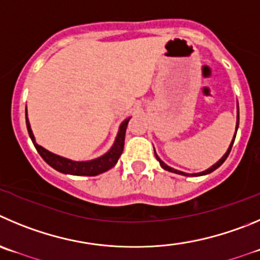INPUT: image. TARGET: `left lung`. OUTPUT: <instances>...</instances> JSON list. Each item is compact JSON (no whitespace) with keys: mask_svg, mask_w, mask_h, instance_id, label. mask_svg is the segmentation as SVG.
<instances>
[{"mask_svg":"<svg viewBox=\"0 0 260 260\" xmlns=\"http://www.w3.org/2000/svg\"><path fill=\"white\" fill-rule=\"evenodd\" d=\"M237 127H239V115H237V125H236V132H237ZM235 137H236V135H235ZM234 141H235V138H234V140H232V142H231V145H230V147H229V150H227V152H225V154L223 155V157H222V159L219 160V161H218V163H215L214 166H213V167H210V168H209V169H207V171L201 172V173L191 174V176H204V174H209V173H212L213 171H215V169H217V168H219V167L222 166L223 163H224V160L227 159V156H229V155H230V151H231V149H232V145H234ZM155 156H156V159L159 160V163H160V166H161V168H164V169H166V171L173 172V173H177V174H182V176H188V174L183 173V172H179V171H177V169H173V168H171V167H168V166H167V164L164 163V161H161V160L159 159V156H157L156 154H155Z\"/></svg>","mask_w":260,"mask_h":260,"instance_id":"obj_1","label":"left lung"}]
</instances>
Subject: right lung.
<instances>
[{"label":"right lung","instance_id":"1","mask_svg":"<svg viewBox=\"0 0 260 260\" xmlns=\"http://www.w3.org/2000/svg\"><path fill=\"white\" fill-rule=\"evenodd\" d=\"M25 119L26 128H28V133L31 138V142H33L35 147L37 149L38 154L42 156V159L45 160L48 166L52 167L53 169H56V171L61 172V173L74 174V176H97V174L104 173V172L113 168L116 164V161H118L119 156H120L123 152L125 129H127L128 122H129V119H125L124 122L122 123V125L119 128V133L118 136H116V140L115 142H114L113 147H111L105 155H103V156L99 157V159L91 160V161H73V160L65 159V157L59 156V155L52 154V152L47 151V150L43 149L42 146L36 144L35 136H33V132H31L30 125H29L28 118H26V116Z\"/></svg>","mask_w":260,"mask_h":260}]
</instances>
